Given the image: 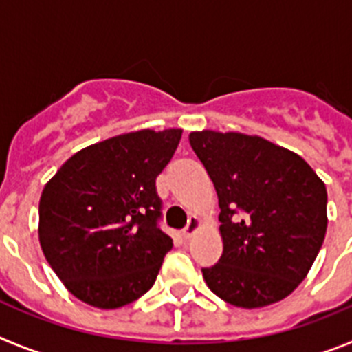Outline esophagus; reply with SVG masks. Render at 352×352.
Segmentation results:
<instances>
[{"label":"esophagus","instance_id":"obj_1","mask_svg":"<svg viewBox=\"0 0 352 352\" xmlns=\"http://www.w3.org/2000/svg\"><path fill=\"white\" fill-rule=\"evenodd\" d=\"M199 226H201V222H199L197 217H190V219H188V223H186L185 229H183V231H182L183 238H185V239L190 238V236L194 234L195 231H197Z\"/></svg>","mask_w":352,"mask_h":352}]
</instances>
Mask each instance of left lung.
I'll return each instance as SVG.
<instances>
[{
	"label": "left lung",
	"mask_w": 352,
	"mask_h": 352,
	"mask_svg": "<svg viewBox=\"0 0 352 352\" xmlns=\"http://www.w3.org/2000/svg\"><path fill=\"white\" fill-rule=\"evenodd\" d=\"M188 141L219 195L223 252L203 268L208 287L241 309L284 300L324 241V183L300 155L263 138L203 130Z\"/></svg>",
	"instance_id": "left-lung-1"
}]
</instances>
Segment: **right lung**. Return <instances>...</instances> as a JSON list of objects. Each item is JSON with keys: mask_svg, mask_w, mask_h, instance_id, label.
<instances>
[{"mask_svg": "<svg viewBox=\"0 0 352 352\" xmlns=\"http://www.w3.org/2000/svg\"><path fill=\"white\" fill-rule=\"evenodd\" d=\"M182 130H139L68 158L43 186L38 236L65 287L96 309H120L151 289L173 239L160 229L157 176Z\"/></svg>", "mask_w": 352, "mask_h": 352, "instance_id": "add662e5", "label": "right lung"}]
</instances>
